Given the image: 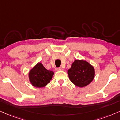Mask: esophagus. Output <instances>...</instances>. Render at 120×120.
I'll list each match as a JSON object with an SVG mask.
<instances>
[{"label": "esophagus", "instance_id": "1", "mask_svg": "<svg viewBox=\"0 0 120 120\" xmlns=\"http://www.w3.org/2000/svg\"><path fill=\"white\" fill-rule=\"evenodd\" d=\"M55 70L56 71H60V70H63V69L61 68H56Z\"/></svg>", "mask_w": 120, "mask_h": 120}]
</instances>
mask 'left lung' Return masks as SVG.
I'll return each mask as SVG.
<instances>
[{
	"label": "left lung",
	"instance_id": "obj_1",
	"mask_svg": "<svg viewBox=\"0 0 120 120\" xmlns=\"http://www.w3.org/2000/svg\"><path fill=\"white\" fill-rule=\"evenodd\" d=\"M71 82L79 87H84L92 82L94 77V69L91 65L84 60H76L68 70Z\"/></svg>",
	"mask_w": 120,
	"mask_h": 120
}]
</instances>
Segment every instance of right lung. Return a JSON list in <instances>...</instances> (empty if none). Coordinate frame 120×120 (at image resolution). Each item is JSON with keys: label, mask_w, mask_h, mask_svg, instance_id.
<instances>
[{"label": "right lung", "mask_w": 120, "mask_h": 120, "mask_svg": "<svg viewBox=\"0 0 120 120\" xmlns=\"http://www.w3.org/2000/svg\"><path fill=\"white\" fill-rule=\"evenodd\" d=\"M54 73L47 70L41 63H38L29 73V78L35 87H44L50 82Z\"/></svg>", "instance_id": "obj_1"}]
</instances>
